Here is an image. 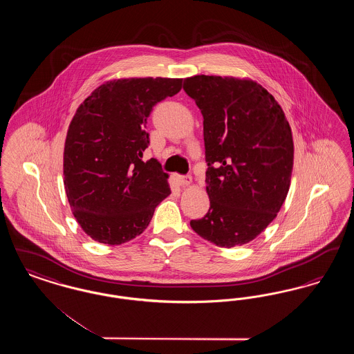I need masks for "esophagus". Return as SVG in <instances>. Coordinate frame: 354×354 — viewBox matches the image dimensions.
I'll list each match as a JSON object with an SVG mask.
<instances>
[{"instance_id": "esophagus-1", "label": "esophagus", "mask_w": 354, "mask_h": 354, "mask_svg": "<svg viewBox=\"0 0 354 354\" xmlns=\"http://www.w3.org/2000/svg\"><path fill=\"white\" fill-rule=\"evenodd\" d=\"M175 180L178 182V185L185 187V185H189L192 183V178L189 175L187 176H182V175H176L175 176Z\"/></svg>"}]
</instances>
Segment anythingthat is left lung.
<instances>
[{"label":"left lung","mask_w":354,"mask_h":354,"mask_svg":"<svg viewBox=\"0 0 354 354\" xmlns=\"http://www.w3.org/2000/svg\"><path fill=\"white\" fill-rule=\"evenodd\" d=\"M185 93L203 115L209 209L192 230L221 248L247 244L277 216L290 185L293 138L281 106L248 78L195 75Z\"/></svg>","instance_id":"1"}]
</instances>
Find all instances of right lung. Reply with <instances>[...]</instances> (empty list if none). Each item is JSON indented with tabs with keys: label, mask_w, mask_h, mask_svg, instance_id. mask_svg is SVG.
<instances>
[{
	"label": "right lung",
	"mask_w": 354,
	"mask_h": 354,
	"mask_svg": "<svg viewBox=\"0 0 354 354\" xmlns=\"http://www.w3.org/2000/svg\"><path fill=\"white\" fill-rule=\"evenodd\" d=\"M182 78H119L98 86L68 124L64 185L74 218L93 240L119 245L140 235L171 194L158 160L143 162L152 107Z\"/></svg>",
	"instance_id": "obj_1"
}]
</instances>
